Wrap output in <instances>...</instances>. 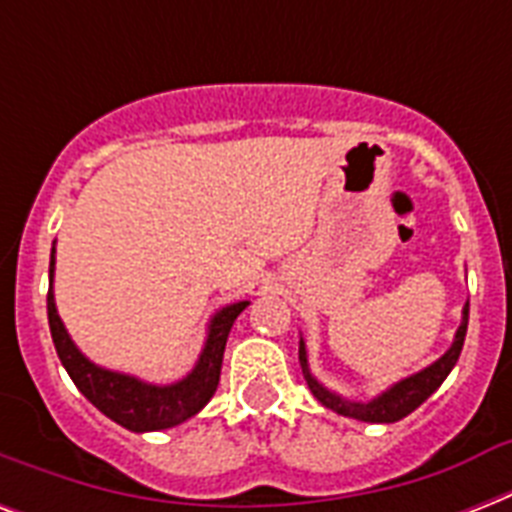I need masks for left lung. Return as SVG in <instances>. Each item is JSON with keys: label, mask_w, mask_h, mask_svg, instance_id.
<instances>
[{"label": "left lung", "mask_w": 512, "mask_h": 512, "mask_svg": "<svg viewBox=\"0 0 512 512\" xmlns=\"http://www.w3.org/2000/svg\"><path fill=\"white\" fill-rule=\"evenodd\" d=\"M468 308L465 303L462 308V321L457 332H454V340L449 345L444 356L433 361L430 366L420 369V372L409 374L404 380L393 382L388 390H382L380 396L369 398V401H350V398H342L340 393L329 390L327 385H321L316 377L311 374V366H308V348H305V340L300 337V366H303L305 382L321 404L332 409V412L342 414V417H353V420L361 422H398L404 420L406 414H412L422 401H428L438 388L441 382L449 377V372L457 364V358L462 353V342H465V332H468Z\"/></svg>", "instance_id": "1"}]
</instances>
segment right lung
Masks as SVG:
<instances>
[{
  "instance_id": "1",
  "label": "right lung",
  "mask_w": 512,
  "mask_h": 512,
  "mask_svg": "<svg viewBox=\"0 0 512 512\" xmlns=\"http://www.w3.org/2000/svg\"><path fill=\"white\" fill-rule=\"evenodd\" d=\"M55 244L50 252V292H47V319H50V335L58 350L60 364L66 366L68 377L84 393L92 406H98L108 420L132 430V433H151V430L175 428L180 422L191 420L199 414L207 401L215 396L217 382H220V366H223L225 342L231 335L233 321L249 305V300L223 305L220 311L209 319L207 340L201 348L196 364L183 380L170 385H154L135 377V374L114 372L106 366L84 356L76 348V342L68 335L66 324L58 316L55 305Z\"/></svg>"
}]
</instances>
